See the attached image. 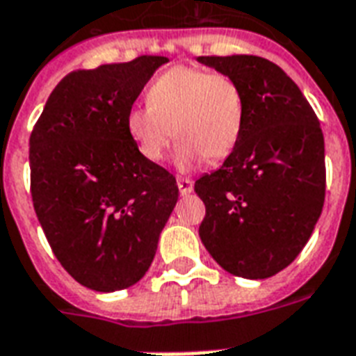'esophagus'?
<instances>
[{
    "label": "esophagus",
    "instance_id": "34e87169",
    "mask_svg": "<svg viewBox=\"0 0 356 356\" xmlns=\"http://www.w3.org/2000/svg\"><path fill=\"white\" fill-rule=\"evenodd\" d=\"M177 186L181 194H191L192 188H194V183L188 177H177Z\"/></svg>",
    "mask_w": 356,
    "mask_h": 356
}]
</instances>
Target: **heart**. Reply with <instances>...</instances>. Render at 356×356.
<instances>
[{"label":"heart","instance_id":"b5f03b06","mask_svg":"<svg viewBox=\"0 0 356 356\" xmlns=\"http://www.w3.org/2000/svg\"><path fill=\"white\" fill-rule=\"evenodd\" d=\"M147 104L131 107L126 130L138 151L160 162L173 136L175 160L183 168L202 158L222 160L238 145L245 120V96L230 75L200 65H175L158 75L147 90Z\"/></svg>","mask_w":356,"mask_h":356}]
</instances>
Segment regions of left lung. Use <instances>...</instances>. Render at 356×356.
I'll use <instances>...</instances> for the list:
<instances>
[{"label":"left lung","mask_w":356,"mask_h":356,"mask_svg":"<svg viewBox=\"0 0 356 356\" xmlns=\"http://www.w3.org/2000/svg\"><path fill=\"white\" fill-rule=\"evenodd\" d=\"M245 96L243 131L225 164L194 191L205 204L200 238L220 268L272 277L304 249L325 204V138L302 90L270 60L198 56Z\"/></svg>","instance_id":"obj_1"}]
</instances>
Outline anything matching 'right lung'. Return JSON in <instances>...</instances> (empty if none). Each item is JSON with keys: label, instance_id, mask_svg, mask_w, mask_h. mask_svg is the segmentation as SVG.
Masks as SVG:
<instances>
[{"label": "right lung", "instance_id": "1", "mask_svg": "<svg viewBox=\"0 0 356 356\" xmlns=\"http://www.w3.org/2000/svg\"><path fill=\"white\" fill-rule=\"evenodd\" d=\"M164 56L71 71L30 136L31 200L54 257L97 292L136 285L177 204V181L138 151L126 115Z\"/></svg>", "mask_w": 356, "mask_h": 356}]
</instances>
